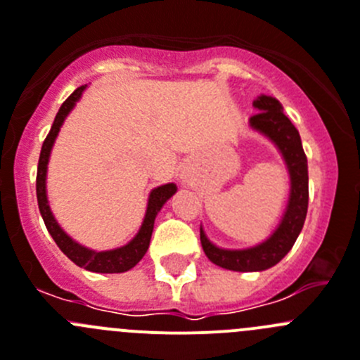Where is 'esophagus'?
Returning <instances> with one entry per match:
<instances>
[{
  "mask_svg": "<svg viewBox=\"0 0 360 360\" xmlns=\"http://www.w3.org/2000/svg\"><path fill=\"white\" fill-rule=\"evenodd\" d=\"M184 183H186V177H184Z\"/></svg>",
  "mask_w": 360,
  "mask_h": 360,
  "instance_id": "esophagus-1",
  "label": "esophagus"
}]
</instances>
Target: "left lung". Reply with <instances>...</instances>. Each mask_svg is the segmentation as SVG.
<instances>
[{
  "instance_id": "left-lung-1",
  "label": "left lung",
  "mask_w": 360,
  "mask_h": 360,
  "mask_svg": "<svg viewBox=\"0 0 360 360\" xmlns=\"http://www.w3.org/2000/svg\"><path fill=\"white\" fill-rule=\"evenodd\" d=\"M252 104L257 113L248 119V126L266 136L281 153L290 174V199L277 229L263 243L254 247L238 248V250L217 247L200 226V243L207 259L217 266L233 271H263L275 266L297 241L304 227L309 204L307 158L302 147L298 129L291 124L286 113L282 112L284 108L275 97L261 94Z\"/></svg>"
}]
</instances>
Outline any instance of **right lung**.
<instances>
[{"instance_id": "1", "label": "right lung", "mask_w": 360, "mask_h": 360, "mask_svg": "<svg viewBox=\"0 0 360 360\" xmlns=\"http://www.w3.org/2000/svg\"><path fill=\"white\" fill-rule=\"evenodd\" d=\"M85 89L86 85L79 86V89H76L69 97H67L65 103L60 106L58 113H56L51 131H49V134L46 136V140H44L42 150H40L39 158V167H37V200H39L40 214H42V220L44 224H46V227H48L49 234H51L55 243L60 247V250H62L74 264H78V266L85 268V270L89 271H96V274H122V271L131 270L134 264L139 263V261L146 256V252L150 243V236H153L154 220H156L158 213H160V210L163 207V204L176 193L177 186L174 183H167L154 188V190L150 191L142 226H140L136 236H134L129 243L124 245V247L113 248V250H92V248L85 247V245L74 241L72 238L60 227L55 214H53L51 207H49L48 190H46L48 163L49 156H51V149L53 146H55V140L60 133V127H62L67 115L72 112L76 103L82 99V94L85 92Z\"/></svg>"}]
</instances>
